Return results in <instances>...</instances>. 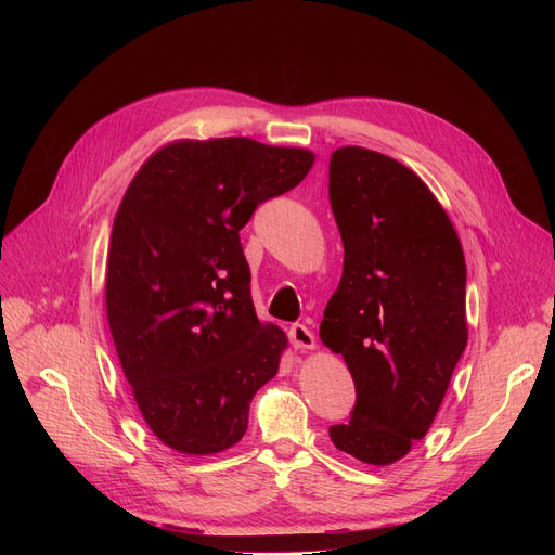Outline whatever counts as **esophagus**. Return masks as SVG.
Wrapping results in <instances>:
<instances>
[{
  "label": "esophagus",
  "mask_w": 555,
  "mask_h": 555,
  "mask_svg": "<svg viewBox=\"0 0 555 555\" xmlns=\"http://www.w3.org/2000/svg\"><path fill=\"white\" fill-rule=\"evenodd\" d=\"M287 337H289V344H293L295 348H314V335L304 326V324H293L287 331Z\"/></svg>",
  "instance_id": "34e87169"
}]
</instances>
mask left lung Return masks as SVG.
<instances>
[{
  "label": "left lung",
  "mask_w": 555,
  "mask_h": 555,
  "mask_svg": "<svg viewBox=\"0 0 555 555\" xmlns=\"http://www.w3.org/2000/svg\"><path fill=\"white\" fill-rule=\"evenodd\" d=\"M328 197L344 270L319 337L356 383L351 418L328 434L362 463L389 465L427 434L468 344L465 258L439 199L387 155L337 149Z\"/></svg>",
  "instance_id": "left-lung-1"
}]
</instances>
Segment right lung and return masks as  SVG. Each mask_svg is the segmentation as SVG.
Returning <instances> with one entry per match:
<instances>
[{
	"label": "right lung",
	"mask_w": 555,
	"mask_h": 555,
	"mask_svg": "<svg viewBox=\"0 0 555 555\" xmlns=\"http://www.w3.org/2000/svg\"><path fill=\"white\" fill-rule=\"evenodd\" d=\"M312 162L247 137L175 141L130 182L109 238L107 322L164 446L204 456L247 431L249 402L276 375L287 339L258 322L241 229Z\"/></svg>",
	"instance_id": "1"
}]
</instances>
